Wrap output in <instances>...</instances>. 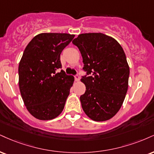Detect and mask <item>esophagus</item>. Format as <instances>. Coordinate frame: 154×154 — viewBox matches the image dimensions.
<instances>
[{
    "label": "esophagus",
    "instance_id": "1",
    "mask_svg": "<svg viewBox=\"0 0 154 154\" xmlns=\"http://www.w3.org/2000/svg\"><path fill=\"white\" fill-rule=\"evenodd\" d=\"M75 81H79V75H75Z\"/></svg>",
    "mask_w": 154,
    "mask_h": 154
}]
</instances>
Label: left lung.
Here are the masks:
<instances>
[{"label":"left lung","mask_w":154,"mask_h":154,"mask_svg":"<svg viewBox=\"0 0 154 154\" xmlns=\"http://www.w3.org/2000/svg\"><path fill=\"white\" fill-rule=\"evenodd\" d=\"M82 57L86 72L81 81L83 110L95 121L110 119L122 106L128 87L130 69L120 44L102 33L79 34L72 41Z\"/></svg>","instance_id":"left-lung-1"}]
</instances>
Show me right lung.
<instances>
[{"label":"right lung","mask_w":154,"mask_h":154,"mask_svg":"<svg viewBox=\"0 0 154 154\" xmlns=\"http://www.w3.org/2000/svg\"><path fill=\"white\" fill-rule=\"evenodd\" d=\"M75 35L43 33L24 50L18 66L20 92L29 112L39 120H51L62 112L74 77L62 69L60 54Z\"/></svg>","instance_id":"obj_1"}]
</instances>
